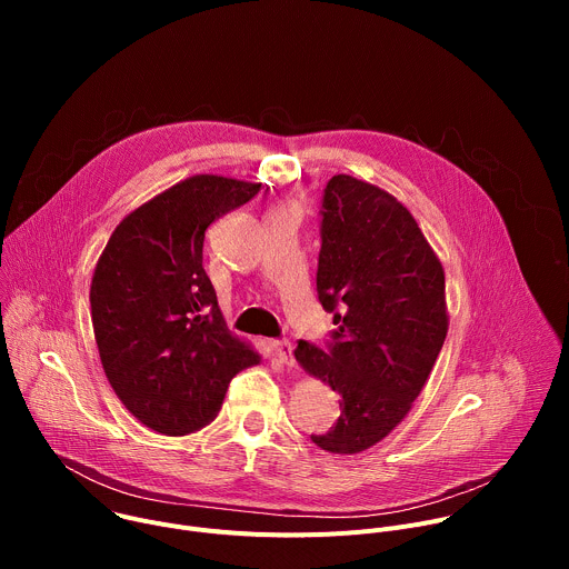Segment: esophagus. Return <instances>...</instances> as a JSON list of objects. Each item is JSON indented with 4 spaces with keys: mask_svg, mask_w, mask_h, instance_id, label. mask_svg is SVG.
<instances>
[{
    "mask_svg": "<svg viewBox=\"0 0 569 569\" xmlns=\"http://www.w3.org/2000/svg\"><path fill=\"white\" fill-rule=\"evenodd\" d=\"M295 347L290 340H277L274 342V353L279 356V360L286 365V367H295V356H292Z\"/></svg>",
    "mask_w": 569,
    "mask_h": 569,
    "instance_id": "34e87169",
    "label": "esophagus"
}]
</instances>
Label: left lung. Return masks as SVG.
<instances>
[{
  "instance_id": "left-lung-1",
  "label": "left lung",
  "mask_w": 569,
  "mask_h": 569,
  "mask_svg": "<svg viewBox=\"0 0 569 569\" xmlns=\"http://www.w3.org/2000/svg\"><path fill=\"white\" fill-rule=\"evenodd\" d=\"M317 297L336 329L323 349L299 340V365L342 396L338 423L310 435L353 455L410 412L448 333L446 277L412 213L382 189L333 176L321 196Z\"/></svg>"
}]
</instances>
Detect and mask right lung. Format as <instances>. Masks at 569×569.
Instances as JSON below:
<instances>
[{"label": "right lung", "mask_w": 569, "mask_h": 569, "mask_svg": "<svg viewBox=\"0 0 569 569\" xmlns=\"http://www.w3.org/2000/svg\"><path fill=\"white\" fill-rule=\"evenodd\" d=\"M261 184L196 176L121 220L97 263L90 306L106 376L146 428L182 437L218 415L259 356L227 331L202 266L204 231Z\"/></svg>", "instance_id": "1"}]
</instances>
